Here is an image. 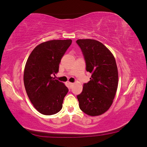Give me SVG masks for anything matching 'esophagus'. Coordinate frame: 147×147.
<instances>
[{"mask_svg": "<svg viewBox=\"0 0 147 147\" xmlns=\"http://www.w3.org/2000/svg\"><path fill=\"white\" fill-rule=\"evenodd\" d=\"M68 84H69V86H70V88H71V87L74 85V84L73 83H71V82H69Z\"/></svg>", "mask_w": 147, "mask_h": 147, "instance_id": "esophagus-1", "label": "esophagus"}]
</instances>
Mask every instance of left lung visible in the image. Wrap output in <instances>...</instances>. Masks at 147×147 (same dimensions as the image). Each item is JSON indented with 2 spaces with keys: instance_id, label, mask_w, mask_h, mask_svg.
I'll return each instance as SVG.
<instances>
[{
  "instance_id": "8db88e82",
  "label": "left lung",
  "mask_w": 147,
  "mask_h": 147,
  "mask_svg": "<svg viewBox=\"0 0 147 147\" xmlns=\"http://www.w3.org/2000/svg\"><path fill=\"white\" fill-rule=\"evenodd\" d=\"M82 51L86 71L91 73L88 83L84 84L77 96L79 107L90 116H98L107 111L113 104L118 87V69L111 51L94 39H78Z\"/></svg>"
}]
</instances>
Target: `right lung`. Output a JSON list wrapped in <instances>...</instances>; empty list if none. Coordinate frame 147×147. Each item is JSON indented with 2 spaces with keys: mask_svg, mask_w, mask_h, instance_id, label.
Here are the masks:
<instances>
[{
  "mask_svg": "<svg viewBox=\"0 0 147 147\" xmlns=\"http://www.w3.org/2000/svg\"><path fill=\"white\" fill-rule=\"evenodd\" d=\"M71 43V39L43 42L35 47L26 61L24 88L34 108L43 115H54L62 108L69 89L53 75L58 73L61 59Z\"/></svg>",
  "mask_w": 147,
  "mask_h": 147,
  "instance_id": "1",
  "label": "right lung"
}]
</instances>
